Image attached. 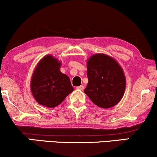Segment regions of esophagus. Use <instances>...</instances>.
Listing matches in <instances>:
<instances>
[{"label":"esophagus","instance_id":"1","mask_svg":"<svg viewBox=\"0 0 157 157\" xmlns=\"http://www.w3.org/2000/svg\"><path fill=\"white\" fill-rule=\"evenodd\" d=\"M77 89H79V90H83L84 89V86H78V87H77Z\"/></svg>","mask_w":157,"mask_h":157}]
</instances>
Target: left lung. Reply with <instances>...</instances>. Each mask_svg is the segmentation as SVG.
<instances>
[{
  "instance_id": "1",
  "label": "left lung",
  "mask_w": 157,
  "mask_h": 157,
  "mask_svg": "<svg viewBox=\"0 0 157 157\" xmlns=\"http://www.w3.org/2000/svg\"><path fill=\"white\" fill-rule=\"evenodd\" d=\"M89 79L84 92L95 105L113 107L121 100L125 89V77L120 65L112 57L97 54L87 62Z\"/></svg>"
}]
</instances>
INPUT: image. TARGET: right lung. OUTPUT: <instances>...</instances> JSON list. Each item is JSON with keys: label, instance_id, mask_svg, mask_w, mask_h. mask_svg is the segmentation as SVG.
I'll list each match as a JSON object with an SVG mask.
<instances>
[{"label": "right lung", "instance_id": "add662e5", "mask_svg": "<svg viewBox=\"0 0 157 157\" xmlns=\"http://www.w3.org/2000/svg\"><path fill=\"white\" fill-rule=\"evenodd\" d=\"M60 62L47 55L37 65L32 77V93L37 102L54 108L73 91L69 77L60 71Z\"/></svg>", "mask_w": 157, "mask_h": 157}]
</instances>
